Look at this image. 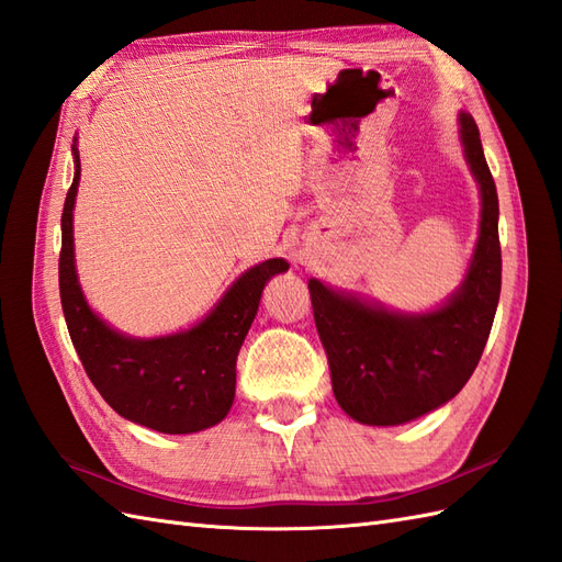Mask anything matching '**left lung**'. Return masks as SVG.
<instances>
[{
    "mask_svg": "<svg viewBox=\"0 0 562 562\" xmlns=\"http://www.w3.org/2000/svg\"><path fill=\"white\" fill-rule=\"evenodd\" d=\"M460 138L482 190V222L460 289L434 312H389L310 279L314 324L338 405L362 424L395 427L456 398L482 358L501 295L498 195L470 114Z\"/></svg>",
    "mask_w": 562,
    "mask_h": 562,
    "instance_id": "obj_1",
    "label": "left lung"
}]
</instances>
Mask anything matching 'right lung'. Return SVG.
Listing matches in <instances>:
<instances>
[{
	"label": "right lung",
	"mask_w": 562,
	"mask_h": 562,
	"mask_svg": "<svg viewBox=\"0 0 562 562\" xmlns=\"http://www.w3.org/2000/svg\"><path fill=\"white\" fill-rule=\"evenodd\" d=\"M76 176L61 214L59 293L68 334L102 398L121 417L161 434H193L222 422L236 395V360L265 283L289 269L285 259L248 269L198 326L159 338H131L106 326L86 303L74 262Z\"/></svg>",
	"instance_id": "1"
}]
</instances>
